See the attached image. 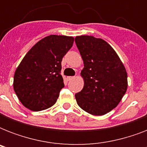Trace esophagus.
I'll return each instance as SVG.
<instances>
[{
  "instance_id": "esophagus-1",
  "label": "esophagus",
  "mask_w": 147,
  "mask_h": 147,
  "mask_svg": "<svg viewBox=\"0 0 147 147\" xmlns=\"http://www.w3.org/2000/svg\"><path fill=\"white\" fill-rule=\"evenodd\" d=\"M74 78V76H69V77H67V80L68 81H70L71 79H73Z\"/></svg>"
}]
</instances>
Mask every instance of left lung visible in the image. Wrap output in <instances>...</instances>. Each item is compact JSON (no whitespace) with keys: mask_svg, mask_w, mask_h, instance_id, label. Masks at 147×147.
<instances>
[{"mask_svg":"<svg viewBox=\"0 0 147 147\" xmlns=\"http://www.w3.org/2000/svg\"><path fill=\"white\" fill-rule=\"evenodd\" d=\"M75 42L84 69V87L76 94L78 106L93 115H104L117 106L127 88V74L114 49L102 39L79 36Z\"/></svg>","mask_w":147,"mask_h":147,"instance_id":"obj_1","label":"left lung"}]
</instances>
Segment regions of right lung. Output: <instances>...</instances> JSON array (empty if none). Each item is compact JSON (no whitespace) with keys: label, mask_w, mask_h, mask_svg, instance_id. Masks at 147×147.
Listing matches in <instances>:
<instances>
[{"label":"right lung","mask_w":147,"mask_h":147,"mask_svg":"<svg viewBox=\"0 0 147 147\" xmlns=\"http://www.w3.org/2000/svg\"><path fill=\"white\" fill-rule=\"evenodd\" d=\"M73 42L72 36L50 35L26 53L13 77V89L24 107L40 111L55 105L64 88L61 62Z\"/></svg>","instance_id":"add662e5"}]
</instances>
